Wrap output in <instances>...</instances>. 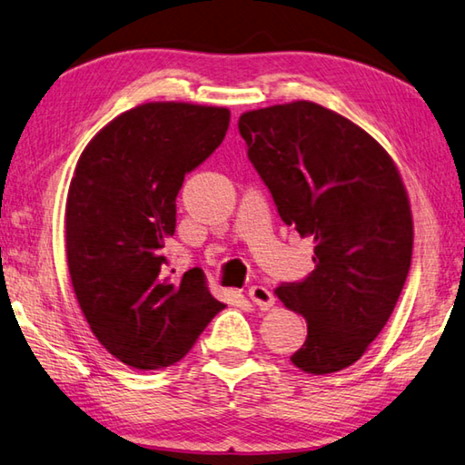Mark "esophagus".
Wrapping results in <instances>:
<instances>
[{"instance_id":"34e87169","label":"esophagus","mask_w":465,"mask_h":465,"mask_svg":"<svg viewBox=\"0 0 465 465\" xmlns=\"http://www.w3.org/2000/svg\"><path fill=\"white\" fill-rule=\"evenodd\" d=\"M248 297L252 299V302H254V305H258V308L261 310H271L272 305H274V297H272V293L266 287H262V285H252L250 289H248Z\"/></svg>"}]
</instances>
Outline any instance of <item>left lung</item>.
<instances>
[{"mask_svg":"<svg viewBox=\"0 0 465 465\" xmlns=\"http://www.w3.org/2000/svg\"><path fill=\"white\" fill-rule=\"evenodd\" d=\"M240 135L282 222L313 240L316 269L277 297L308 322L293 352L305 373L341 371L381 332L411 271V201L390 153L316 102L243 113Z\"/></svg>","mask_w":465,"mask_h":465,"instance_id":"left-lung-1","label":"left lung"}]
</instances>
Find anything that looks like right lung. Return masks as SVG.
<instances>
[{"instance_id": "1", "label": "right lung", "mask_w": 465, "mask_h": 465, "mask_svg": "<svg viewBox=\"0 0 465 465\" xmlns=\"http://www.w3.org/2000/svg\"><path fill=\"white\" fill-rule=\"evenodd\" d=\"M227 127V108L145 102L98 131L77 160L65 204L69 274L94 336L124 365H174L225 308L203 271L172 281L163 246L184 176Z\"/></svg>"}]
</instances>
